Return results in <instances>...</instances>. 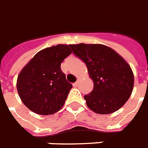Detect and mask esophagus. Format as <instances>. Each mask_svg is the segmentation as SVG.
I'll use <instances>...</instances> for the list:
<instances>
[{
    "label": "esophagus",
    "instance_id": "obj_1",
    "mask_svg": "<svg viewBox=\"0 0 148 148\" xmlns=\"http://www.w3.org/2000/svg\"><path fill=\"white\" fill-rule=\"evenodd\" d=\"M78 84H79L78 81H76V82H75V83L73 84V85H74V87H77V86H78Z\"/></svg>",
    "mask_w": 148,
    "mask_h": 148
}]
</instances>
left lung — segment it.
I'll return each instance as SVG.
<instances>
[{
    "label": "left lung",
    "instance_id": "left-lung-1",
    "mask_svg": "<svg viewBox=\"0 0 148 148\" xmlns=\"http://www.w3.org/2000/svg\"><path fill=\"white\" fill-rule=\"evenodd\" d=\"M70 47L85 64L94 82L92 91L84 96L88 108L100 114L120 109L133 90L134 74L128 64L105 45L79 44Z\"/></svg>",
    "mask_w": 148,
    "mask_h": 148
}]
</instances>
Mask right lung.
I'll use <instances>...</instances> for the list:
<instances>
[{
    "instance_id": "1",
    "label": "right lung",
    "mask_w": 148,
    "mask_h": 148,
    "mask_svg": "<svg viewBox=\"0 0 148 148\" xmlns=\"http://www.w3.org/2000/svg\"><path fill=\"white\" fill-rule=\"evenodd\" d=\"M71 53L70 45H58L36 53L18 75L17 89L24 105L41 115L54 114L62 108L72 88L60 69Z\"/></svg>"
}]
</instances>
